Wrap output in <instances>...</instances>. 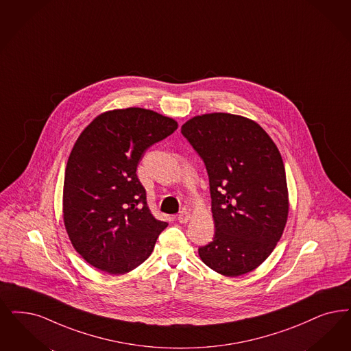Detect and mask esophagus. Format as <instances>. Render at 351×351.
<instances>
[{
    "instance_id": "1",
    "label": "esophagus",
    "mask_w": 351,
    "mask_h": 351,
    "mask_svg": "<svg viewBox=\"0 0 351 351\" xmlns=\"http://www.w3.org/2000/svg\"><path fill=\"white\" fill-rule=\"evenodd\" d=\"M190 212L189 210H182V212H180V215L177 216V220L180 221L181 223H186V222H189V220H190Z\"/></svg>"
}]
</instances>
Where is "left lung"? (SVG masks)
<instances>
[{"mask_svg": "<svg viewBox=\"0 0 351 351\" xmlns=\"http://www.w3.org/2000/svg\"><path fill=\"white\" fill-rule=\"evenodd\" d=\"M182 135L204 161L213 241L199 256L215 272L237 277L267 259L285 229L289 199L278 148L259 125L229 113L189 119Z\"/></svg>", "mask_w": 351, "mask_h": 351, "instance_id": "obj_1", "label": "left lung"}]
</instances>
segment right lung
Segmentation results:
<instances>
[{"instance_id":"obj_1","label":"right lung","mask_w":351,"mask_h":351,"mask_svg":"<svg viewBox=\"0 0 351 351\" xmlns=\"http://www.w3.org/2000/svg\"><path fill=\"white\" fill-rule=\"evenodd\" d=\"M177 128L173 118L128 108L97 116L79 135L66 165L64 222L92 267L123 274L152 254L168 223L152 216L136 168L145 149Z\"/></svg>"}]
</instances>
